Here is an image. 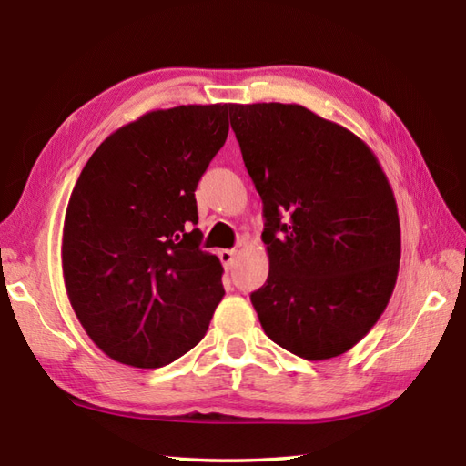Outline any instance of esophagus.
I'll return each instance as SVG.
<instances>
[{
    "label": "esophagus",
    "instance_id": "obj_1",
    "mask_svg": "<svg viewBox=\"0 0 466 466\" xmlns=\"http://www.w3.org/2000/svg\"><path fill=\"white\" fill-rule=\"evenodd\" d=\"M234 258H236V250L232 248V250H220V260H222V264H224V268H232V264H234Z\"/></svg>",
    "mask_w": 466,
    "mask_h": 466
}]
</instances>
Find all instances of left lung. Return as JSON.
I'll return each instance as SVG.
<instances>
[{
  "label": "left lung",
  "instance_id": "obj_1",
  "mask_svg": "<svg viewBox=\"0 0 466 466\" xmlns=\"http://www.w3.org/2000/svg\"><path fill=\"white\" fill-rule=\"evenodd\" d=\"M264 206L268 279L250 300L282 350L337 358L368 335L394 293V191L358 135L300 105H230Z\"/></svg>",
  "mask_w": 466,
  "mask_h": 466
}]
</instances>
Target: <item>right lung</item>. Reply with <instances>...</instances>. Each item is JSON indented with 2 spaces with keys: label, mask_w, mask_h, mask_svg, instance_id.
<instances>
[{
  "label": "right lung",
  "mask_w": 466,
  "mask_h": 466,
  "mask_svg": "<svg viewBox=\"0 0 466 466\" xmlns=\"http://www.w3.org/2000/svg\"><path fill=\"white\" fill-rule=\"evenodd\" d=\"M230 105L151 111L98 145L72 189L64 285L108 358L161 368L202 341L224 297L222 264L199 248L194 191L228 137Z\"/></svg>",
  "instance_id": "right-lung-1"
}]
</instances>
